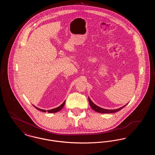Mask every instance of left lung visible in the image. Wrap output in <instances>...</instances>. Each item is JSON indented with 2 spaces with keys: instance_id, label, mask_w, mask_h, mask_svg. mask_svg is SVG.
I'll list each match as a JSON object with an SVG mask.
<instances>
[{
  "instance_id": "left-lung-1",
  "label": "left lung",
  "mask_w": 155,
  "mask_h": 155,
  "mask_svg": "<svg viewBox=\"0 0 155 155\" xmlns=\"http://www.w3.org/2000/svg\"><path fill=\"white\" fill-rule=\"evenodd\" d=\"M88 100L89 103V104H90L91 108H92L93 110L96 111L98 112V113H115V112H117V111H118L120 110L121 109H122L123 108H124L125 106L127 105V104H125V106H123V107H120V108H119V109H114V110H107V109H102V108H101V107H100L96 106V104H95L94 103H93V102L91 101V100L89 98H88Z\"/></svg>"
}]
</instances>
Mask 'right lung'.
<instances>
[{
    "label": "right lung",
    "mask_w": 155,
    "mask_h": 155,
    "mask_svg": "<svg viewBox=\"0 0 155 155\" xmlns=\"http://www.w3.org/2000/svg\"><path fill=\"white\" fill-rule=\"evenodd\" d=\"M64 104H65V101H64L63 103H62L59 107H56V108H54V109H51V110L47 111H48V113H56V112H58V111L60 110L63 107ZM34 106L37 109V110H38L41 111H43V112H46V110H45L39 109V108H38L37 107L35 106Z\"/></svg>",
    "instance_id": "right-lung-1"
}]
</instances>
